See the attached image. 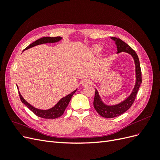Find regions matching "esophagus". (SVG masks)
Segmentation results:
<instances>
[{"label":"esophagus","instance_id":"1","mask_svg":"<svg viewBox=\"0 0 160 160\" xmlns=\"http://www.w3.org/2000/svg\"><path fill=\"white\" fill-rule=\"evenodd\" d=\"M91 81L89 79H83V81H82L81 82V84L83 85V86H88V85H89L91 84Z\"/></svg>","mask_w":160,"mask_h":160}]
</instances>
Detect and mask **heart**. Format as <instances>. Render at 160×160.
Listing matches in <instances>:
<instances>
[{
  "mask_svg": "<svg viewBox=\"0 0 160 160\" xmlns=\"http://www.w3.org/2000/svg\"><path fill=\"white\" fill-rule=\"evenodd\" d=\"M93 51L96 53H99L101 51V47L100 45H95L93 48Z\"/></svg>",
  "mask_w": 160,
  "mask_h": 160,
  "instance_id": "1",
  "label": "heart"
}]
</instances>
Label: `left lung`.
Returning <instances> with one entry per match:
<instances>
[{
    "mask_svg": "<svg viewBox=\"0 0 160 160\" xmlns=\"http://www.w3.org/2000/svg\"><path fill=\"white\" fill-rule=\"evenodd\" d=\"M111 38L115 41L116 45H117L118 53L125 52L129 53L133 57L135 65L136 82H135V85L132 93L130 94L128 98L120 103L114 105H105L101 100L98 90L95 89V94L93 101L94 108L101 116L105 118H113L118 117V116L123 114L127 110H128L133 103L135 98H136L139 86L142 82L141 67H140L139 60L137 53L133 49H132V47H129L127 43H125L122 40H121L120 38L116 37H111Z\"/></svg>",
    "mask_w": 160,
    "mask_h": 160,
    "instance_id": "left-lung-1",
    "label": "left lung"
}]
</instances>
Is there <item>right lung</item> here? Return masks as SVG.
Instances as JSON below:
<instances>
[{
	"instance_id": "right-lung-1",
	"label": "right lung",
	"mask_w": 160,
	"mask_h": 160,
	"mask_svg": "<svg viewBox=\"0 0 160 160\" xmlns=\"http://www.w3.org/2000/svg\"><path fill=\"white\" fill-rule=\"evenodd\" d=\"M61 38L62 37H42L31 43V44H30L27 47H26V49H24V51L27 50L28 49H30V48L38 45L44 44V43H48V42H56L59 41ZM17 88H18V86H17ZM77 89L75 90L74 91H72L70 94L64 97V98H62L59 102L54 106V107L47 110L38 109L34 108L33 106L30 105L27 102V101H26L25 99H24V98H22L19 91H18V93H19V97H20V99H21V101H22V103L25 104L28 109H29L31 111H32L34 113L38 116V117L45 118V119H55L57 118H59L60 116H61L62 114H63L66 108L67 107V105H68L69 103L70 102V100L72 98V95L75 93Z\"/></svg>"
}]
</instances>
